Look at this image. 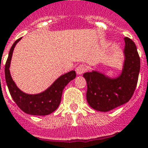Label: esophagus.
Wrapping results in <instances>:
<instances>
[{
	"instance_id": "obj_1",
	"label": "esophagus",
	"mask_w": 148,
	"mask_h": 148,
	"mask_svg": "<svg viewBox=\"0 0 148 148\" xmlns=\"http://www.w3.org/2000/svg\"><path fill=\"white\" fill-rule=\"evenodd\" d=\"M86 68L84 64H80V65L78 66L77 68H76V72L78 75H80V74H84V73L86 71Z\"/></svg>"
}]
</instances>
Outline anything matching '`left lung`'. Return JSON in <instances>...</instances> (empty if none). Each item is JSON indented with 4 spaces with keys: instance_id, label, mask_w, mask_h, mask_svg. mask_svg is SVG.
<instances>
[{
    "instance_id": "obj_1",
    "label": "left lung",
    "mask_w": 148,
    "mask_h": 148,
    "mask_svg": "<svg viewBox=\"0 0 148 148\" xmlns=\"http://www.w3.org/2000/svg\"><path fill=\"white\" fill-rule=\"evenodd\" d=\"M124 39L125 58L119 76L111 77L97 71L86 72L83 75L87 84L86 100L95 110L108 112L128 103L136 88L140 58L134 42L128 37Z\"/></svg>"
}]
</instances>
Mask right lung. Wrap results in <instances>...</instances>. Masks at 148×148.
<instances>
[{"mask_svg":"<svg viewBox=\"0 0 148 148\" xmlns=\"http://www.w3.org/2000/svg\"><path fill=\"white\" fill-rule=\"evenodd\" d=\"M20 39L21 38L17 39L12 45L5 64V79L8 90L14 101L24 112L32 116H47L55 111L59 106L64 88L71 80L76 77V73L75 71H71L60 76L42 93L29 94L23 92L16 85L10 72L14 49Z\"/></svg>","mask_w":148,"mask_h":148,"instance_id":"right-lung-1","label":"right lung"}]
</instances>
